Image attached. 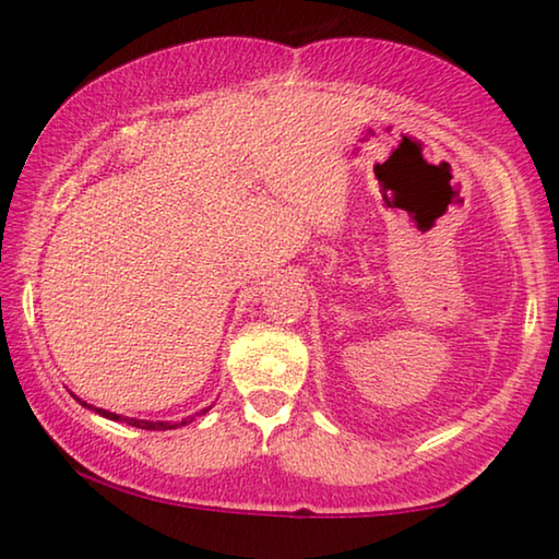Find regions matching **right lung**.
Returning <instances> with one entry per match:
<instances>
[{
  "mask_svg": "<svg viewBox=\"0 0 559 559\" xmlns=\"http://www.w3.org/2000/svg\"><path fill=\"white\" fill-rule=\"evenodd\" d=\"M75 396V394H73ZM75 400H79V396H75ZM79 404L81 406H88V409H93L96 414H100V416H106V419H110V421H126V424H130V427H138V429H147V431H167V429H179V427H185V424H189V421H194V416L197 414H206L212 409V406H206V409H202V412H197L194 416H187V419H182V421H147V419H130V416H122V414H116V412H106V409H98V406H93V404H86L83 400H79Z\"/></svg>",
  "mask_w": 559,
  "mask_h": 559,
  "instance_id": "obj_1",
  "label": "right lung"
}]
</instances>
